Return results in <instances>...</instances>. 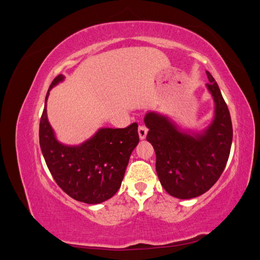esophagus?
<instances>
[{"instance_id": "1", "label": "esophagus", "mask_w": 260, "mask_h": 260, "mask_svg": "<svg viewBox=\"0 0 260 260\" xmlns=\"http://www.w3.org/2000/svg\"><path fill=\"white\" fill-rule=\"evenodd\" d=\"M138 132H139V137L141 140H144L146 138V135H147V128L145 127V125L141 124L139 125L138 128Z\"/></svg>"}]
</instances>
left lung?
Instances as JSON below:
<instances>
[{
    "label": "left lung",
    "mask_w": 260,
    "mask_h": 260,
    "mask_svg": "<svg viewBox=\"0 0 260 260\" xmlns=\"http://www.w3.org/2000/svg\"><path fill=\"white\" fill-rule=\"evenodd\" d=\"M206 74L215 115L205 130L190 135L155 112H148L144 118L146 140L156 153L157 176L167 193L180 200L207 192L221 176L230 155L233 130L229 109L214 77Z\"/></svg>",
    "instance_id": "obj_1"
}]
</instances>
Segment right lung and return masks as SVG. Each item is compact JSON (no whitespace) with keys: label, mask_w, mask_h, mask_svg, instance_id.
Here are the masks:
<instances>
[{"label":"right lung","mask_w":260,"mask_h":260,"mask_svg":"<svg viewBox=\"0 0 260 260\" xmlns=\"http://www.w3.org/2000/svg\"><path fill=\"white\" fill-rule=\"evenodd\" d=\"M58 75L46 93L39 128L43 157L54 180L70 198L85 204L109 200L119 190L130 155L139 143L138 123L122 129L101 128L80 145L58 142L46 115V101L53 86L64 80Z\"/></svg>","instance_id":"add662e5"}]
</instances>
